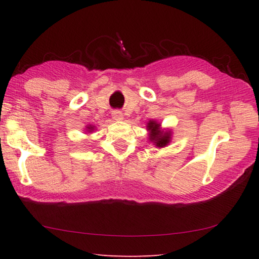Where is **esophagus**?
I'll use <instances>...</instances> for the list:
<instances>
[{
	"instance_id": "obj_1",
	"label": "esophagus",
	"mask_w": 259,
	"mask_h": 259,
	"mask_svg": "<svg viewBox=\"0 0 259 259\" xmlns=\"http://www.w3.org/2000/svg\"><path fill=\"white\" fill-rule=\"evenodd\" d=\"M112 116H113V119L116 121H122L124 119L123 113H122L121 111H113V113H112Z\"/></svg>"
}]
</instances>
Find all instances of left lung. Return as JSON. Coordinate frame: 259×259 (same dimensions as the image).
Masks as SVG:
<instances>
[{"instance_id": "obj_1", "label": "left lung", "mask_w": 259, "mask_h": 259, "mask_svg": "<svg viewBox=\"0 0 259 259\" xmlns=\"http://www.w3.org/2000/svg\"><path fill=\"white\" fill-rule=\"evenodd\" d=\"M162 124L155 120H149L146 125L148 131V140L152 142L156 148H164L171 143L172 130L162 129Z\"/></svg>"}]
</instances>
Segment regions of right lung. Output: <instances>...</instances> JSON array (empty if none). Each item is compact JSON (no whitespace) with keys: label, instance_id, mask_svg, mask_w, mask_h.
<instances>
[{"label":"right lung","instance_id":"add662e5","mask_svg":"<svg viewBox=\"0 0 259 259\" xmlns=\"http://www.w3.org/2000/svg\"><path fill=\"white\" fill-rule=\"evenodd\" d=\"M96 129V126L95 125H93V124H88V125H86V129H84V133L86 134H92L94 130Z\"/></svg>","mask_w":259,"mask_h":259}]
</instances>
